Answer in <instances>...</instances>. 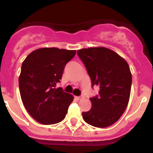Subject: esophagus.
I'll return each mask as SVG.
<instances>
[{
  "mask_svg": "<svg viewBox=\"0 0 153 153\" xmlns=\"http://www.w3.org/2000/svg\"><path fill=\"white\" fill-rule=\"evenodd\" d=\"M76 98L77 99V100H81V99L83 98V96H80V97H76Z\"/></svg>",
  "mask_w": 153,
  "mask_h": 153,
  "instance_id": "1",
  "label": "esophagus"
}]
</instances>
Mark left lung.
<instances>
[{"mask_svg":"<svg viewBox=\"0 0 153 153\" xmlns=\"http://www.w3.org/2000/svg\"><path fill=\"white\" fill-rule=\"evenodd\" d=\"M92 81L100 87L99 96L90 98L91 109L83 119L93 126L105 128L118 121L129 100L132 74L129 64L118 53L106 47L77 51Z\"/></svg>","mask_w":153,"mask_h":153,"instance_id":"8db88e82","label":"left lung"}]
</instances>
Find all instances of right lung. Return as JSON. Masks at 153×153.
Masks as SVG:
<instances>
[{
	"label": "right lung",
	"mask_w": 153,
	"mask_h": 153,
	"mask_svg": "<svg viewBox=\"0 0 153 153\" xmlns=\"http://www.w3.org/2000/svg\"><path fill=\"white\" fill-rule=\"evenodd\" d=\"M76 51L44 47L31 52L24 60L19 76L21 100L29 114L44 125L61 122L73 95L56 88L63 70Z\"/></svg>",
	"instance_id": "add662e5"
}]
</instances>
